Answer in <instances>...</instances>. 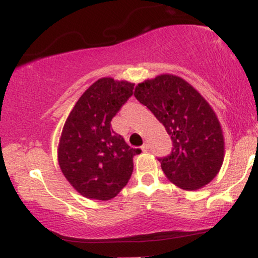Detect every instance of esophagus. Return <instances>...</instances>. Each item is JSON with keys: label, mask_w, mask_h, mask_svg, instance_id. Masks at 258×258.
<instances>
[{"label": "esophagus", "mask_w": 258, "mask_h": 258, "mask_svg": "<svg viewBox=\"0 0 258 258\" xmlns=\"http://www.w3.org/2000/svg\"><path fill=\"white\" fill-rule=\"evenodd\" d=\"M142 150H143V152H148V150H149V144L144 143L143 146H142Z\"/></svg>", "instance_id": "obj_1"}]
</instances>
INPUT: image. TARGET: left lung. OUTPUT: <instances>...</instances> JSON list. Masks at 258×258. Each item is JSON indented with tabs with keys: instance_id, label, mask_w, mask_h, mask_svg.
Segmentation results:
<instances>
[{
	"instance_id": "obj_1",
	"label": "left lung",
	"mask_w": 258,
	"mask_h": 258,
	"mask_svg": "<svg viewBox=\"0 0 258 258\" xmlns=\"http://www.w3.org/2000/svg\"><path fill=\"white\" fill-rule=\"evenodd\" d=\"M135 97L162 123L173 148L159 158L171 182L197 190L217 176L224 141L215 111L191 85L174 75L156 76L136 86Z\"/></svg>"
}]
</instances>
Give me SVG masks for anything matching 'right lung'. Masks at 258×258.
Returning <instances> with one entry per match:
<instances>
[{
  "instance_id": "obj_1",
  "label": "right lung",
  "mask_w": 258,
  "mask_h": 258,
  "mask_svg": "<svg viewBox=\"0 0 258 258\" xmlns=\"http://www.w3.org/2000/svg\"><path fill=\"white\" fill-rule=\"evenodd\" d=\"M133 84L103 78L84 92L65 121L58 147L65 178L88 199L110 200L127 184L133 156L141 154L111 128V120L133 94Z\"/></svg>"
}]
</instances>
